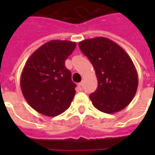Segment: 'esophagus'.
Segmentation results:
<instances>
[{
    "mask_svg": "<svg viewBox=\"0 0 155 155\" xmlns=\"http://www.w3.org/2000/svg\"><path fill=\"white\" fill-rule=\"evenodd\" d=\"M78 90L79 91H82L83 90V84L82 83H79L78 84Z\"/></svg>",
    "mask_w": 155,
    "mask_h": 155,
    "instance_id": "1",
    "label": "esophagus"
}]
</instances>
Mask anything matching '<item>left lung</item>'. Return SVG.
Returning a JSON list of instances; mask_svg holds the SVG:
<instances>
[{"mask_svg":"<svg viewBox=\"0 0 155 155\" xmlns=\"http://www.w3.org/2000/svg\"><path fill=\"white\" fill-rule=\"evenodd\" d=\"M79 47L93 64L98 79L97 89L90 95L93 105L107 114L122 110L138 88V74L130 55L105 37L84 40Z\"/></svg>","mask_w":155,"mask_h":155,"instance_id":"8db88e82","label":"left lung"}]
</instances>
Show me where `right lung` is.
I'll return each instance as SVG.
<instances>
[{
	"label": "right lung",
	"instance_id": "1",
	"mask_svg": "<svg viewBox=\"0 0 155 155\" xmlns=\"http://www.w3.org/2000/svg\"><path fill=\"white\" fill-rule=\"evenodd\" d=\"M75 42L54 40L42 45L29 57L21 76L25 101L35 111L57 116L70 107L76 84L64 61L75 49Z\"/></svg>",
	"mask_w": 155,
	"mask_h": 155
}]
</instances>
